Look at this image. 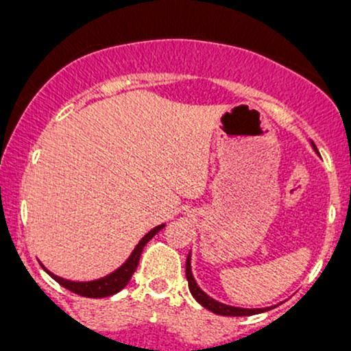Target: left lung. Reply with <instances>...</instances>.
<instances>
[{"label": "left lung", "mask_w": 351, "mask_h": 351, "mask_svg": "<svg viewBox=\"0 0 351 351\" xmlns=\"http://www.w3.org/2000/svg\"><path fill=\"white\" fill-rule=\"evenodd\" d=\"M312 143V142H310ZM312 148L315 150L317 153V147L312 143ZM186 280H188V287H189V292H191V295L195 297L196 302L198 304L203 305L204 308L211 310L213 313H217V315H228V317H249V315H256V313H263V312H267V310H271L274 307H265V308H243V307H232V305H226L223 304V302H217L213 299V297H209L206 292L201 291V287L198 284H196L195 277H193V272H191V251H189L188 257H186Z\"/></svg>", "instance_id": "8db88e82"}]
</instances>
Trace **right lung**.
Masks as SVG:
<instances>
[{"label":"right lung","instance_id":"1","mask_svg":"<svg viewBox=\"0 0 351 351\" xmlns=\"http://www.w3.org/2000/svg\"><path fill=\"white\" fill-rule=\"evenodd\" d=\"M165 228V224H158L156 228L150 229V231L145 234L142 239L138 241V244L135 245L134 251H132L130 256L127 257V261L120 265V267H117L115 271H112L110 274H107V276L104 277H99V279H94V280H69V279H64V277H59L56 276V274H52L49 269H46L43 265V269L46 271L49 276L54 279L56 282H59L62 287H66L67 291L77 293V295H82V297H88V299H102V297H108V295H114V293L120 292L125 285L128 284V280L132 279V276H134L136 265H138V261H140V256H142V251L145 247V244L148 243V241L152 239L153 236L156 234L158 231H162Z\"/></svg>","mask_w":351,"mask_h":351}]
</instances>
